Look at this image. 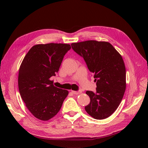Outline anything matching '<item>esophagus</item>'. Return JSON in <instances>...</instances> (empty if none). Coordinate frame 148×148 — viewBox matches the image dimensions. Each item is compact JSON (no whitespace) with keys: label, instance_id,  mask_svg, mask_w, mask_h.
Here are the masks:
<instances>
[{"label":"esophagus","instance_id":"esophagus-1","mask_svg":"<svg viewBox=\"0 0 148 148\" xmlns=\"http://www.w3.org/2000/svg\"><path fill=\"white\" fill-rule=\"evenodd\" d=\"M71 92H72L73 94H74V95H79V94H80L81 93V91H71Z\"/></svg>","mask_w":148,"mask_h":148}]
</instances>
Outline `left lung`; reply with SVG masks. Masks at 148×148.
Here are the masks:
<instances>
[{
  "label": "left lung",
  "mask_w": 148,
  "mask_h": 148,
  "mask_svg": "<svg viewBox=\"0 0 148 148\" xmlns=\"http://www.w3.org/2000/svg\"><path fill=\"white\" fill-rule=\"evenodd\" d=\"M94 73L96 91H87L90 103L84 107L92 117L102 120L118 108L126 89V69L122 57L111 44L94 40L71 44Z\"/></svg>",
  "instance_id": "8db88e82"
}]
</instances>
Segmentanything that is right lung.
Here are the masks:
<instances>
[{
  "label": "right lung",
  "instance_id": "right-lung-1",
  "mask_svg": "<svg viewBox=\"0 0 148 148\" xmlns=\"http://www.w3.org/2000/svg\"><path fill=\"white\" fill-rule=\"evenodd\" d=\"M70 44L49 43L31 47L18 73V89L27 109L36 118L47 121L59 112L69 91L53 86L50 79L59 71Z\"/></svg>",
  "mask_w": 148,
  "mask_h": 148
}]
</instances>
